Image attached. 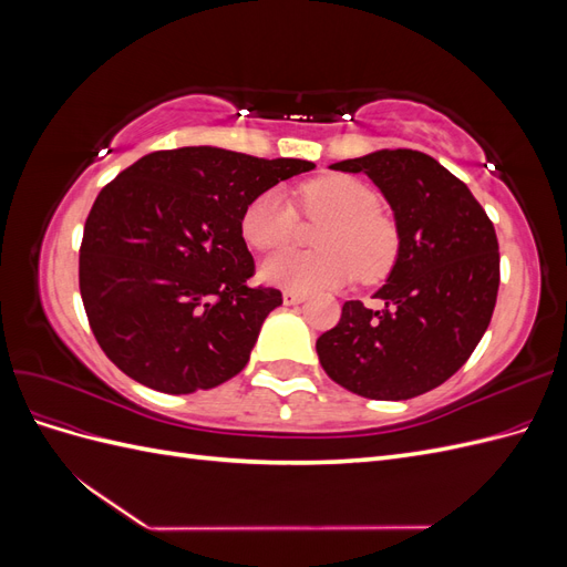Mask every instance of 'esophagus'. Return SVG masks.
<instances>
[{
  "mask_svg": "<svg viewBox=\"0 0 567 567\" xmlns=\"http://www.w3.org/2000/svg\"><path fill=\"white\" fill-rule=\"evenodd\" d=\"M307 296L300 290H284V305H300Z\"/></svg>",
  "mask_w": 567,
  "mask_h": 567,
  "instance_id": "34e87169",
  "label": "esophagus"
}]
</instances>
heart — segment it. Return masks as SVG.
Masks as SVG:
<instances>
[{"instance_id":"1","label":"heart","mask_w":567,"mask_h":567,"mask_svg":"<svg viewBox=\"0 0 567 567\" xmlns=\"http://www.w3.org/2000/svg\"><path fill=\"white\" fill-rule=\"evenodd\" d=\"M305 213L329 217L317 234L321 250H281L260 267L262 279L288 290H321L352 281H379L392 269L400 250V231L379 210V194L350 175H323L302 184ZM298 215L281 188L257 194L244 210L241 234L257 250L284 248L296 238Z\"/></svg>"}]
</instances>
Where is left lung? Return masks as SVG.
Instances as JSON below:
<instances>
[{
  "label": "left lung",
  "instance_id": "1",
  "mask_svg": "<svg viewBox=\"0 0 567 567\" xmlns=\"http://www.w3.org/2000/svg\"><path fill=\"white\" fill-rule=\"evenodd\" d=\"M364 173L390 203L400 250L373 312L342 305L317 340L323 371L369 400H409L442 385L485 336L499 290V244L471 188L435 158L383 148L333 163Z\"/></svg>",
  "mask_w": 567,
  "mask_h": 567
}]
</instances>
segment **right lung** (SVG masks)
<instances>
[{"mask_svg":"<svg viewBox=\"0 0 567 567\" xmlns=\"http://www.w3.org/2000/svg\"><path fill=\"white\" fill-rule=\"evenodd\" d=\"M315 163L215 146L156 151L101 188L84 221L80 293L92 333L130 379L167 394L241 371L281 290L252 288L246 205Z\"/></svg>","mask_w":567,"mask_h":567,"instance_id":"1","label":"right lung"}]
</instances>
